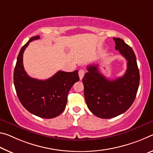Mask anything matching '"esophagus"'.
Returning <instances> with one entry per match:
<instances>
[{"mask_svg":"<svg viewBox=\"0 0 153 153\" xmlns=\"http://www.w3.org/2000/svg\"><path fill=\"white\" fill-rule=\"evenodd\" d=\"M85 72L84 70H82V69L80 70V71H79V76L80 79L81 80L82 78H83V76H84V75H85Z\"/></svg>","mask_w":153,"mask_h":153,"instance_id":"1","label":"esophagus"}]
</instances>
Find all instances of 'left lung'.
<instances>
[{"label": "left lung", "instance_id": "obj_1", "mask_svg": "<svg viewBox=\"0 0 153 153\" xmlns=\"http://www.w3.org/2000/svg\"><path fill=\"white\" fill-rule=\"evenodd\" d=\"M115 49L127 60L123 76L109 80L101 74L97 65L87 66L82 79L84 96L87 107L101 119H111L128 110L136 98L140 83V72L133 49L124 41L113 38Z\"/></svg>", "mask_w": 153, "mask_h": 153}]
</instances>
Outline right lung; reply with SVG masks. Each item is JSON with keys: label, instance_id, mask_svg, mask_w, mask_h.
<instances>
[{"label": "right lung", "instance_id": "1", "mask_svg": "<svg viewBox=\"0 0 153 153\" xmlns=\"http://www.w3.org/2000/svg\"><path fill=\"white\" fill-rule=\"evenodd\" d=\"M39 39V36H32L20 50L14 70V85L20 102L27 111L41 118L52 119L64 111L68 94L79 76L77 70L59 71L44 81L28 76L24 68L23 53L30 42Z\"/></svg>", "mask_w": 153, "mask_h": 153}]
</instances>
